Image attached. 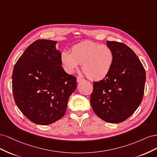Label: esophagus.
I'll return each instance as SVG.
<instances>
[{
    "mask_svg": "<svg viewBox=\"0 0 157 157\" xmlns=\"http://www.w3.org/2000/svg\"><path fill=\"white\" fill-rule=\"evenodd\" d=\"M83 80H84V78H82V77H77V82H80L83 81Z\"/></svg>",
    "mask_w": 157,
    "mask_h": 157,
    "instance_id": "34e87169",
    "label": "esophagus"
}]
</instances>
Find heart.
<instances>
[{
    "instance_id": "obj_1",
    "label": "heart",
    "mask_w": 157,
    "mask_h": 157,
    "mask_svg": "<svg viewBox=\"0 0 157 157\" xmlns=\"http://www.w3.org/2000/svg\"><path fill=\"white\" fill-rule=\"evenodd\" d=\"M60 59L63 69L68 73H73L82 64V71L90 79L99 80L110 72L114 54L106 45L87 40L74 45L71 52L63 50Z\"/></svg>"
}]
</instances>
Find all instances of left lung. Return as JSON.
Listing matches in <instances>:
<instances>
[{
  "mask_svg": "<svg viewBox=\"0 0 157 157\" xmlns=\"http://www.w3.org/2000/svg\"><path fill=\"white\" fill-rule=\"evenodd\" d=\"M114 54V62L107 77L94 82L90 103L103 121L119 123L129 118L144 97L145 71L129 47L115 41H107Z\"/></svg>",
  "mask_w": 157,
  "mask_h": 157,
  "instance_id": "left-lung-1",
  "label": "left lung"
}]
</instances>
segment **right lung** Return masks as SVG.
Here are the masks:
<instances>
[{
  "instance_id": "obj_1",
  "label": "right lung",
  "mask_w": 157,
  "mask_h": 157,
  "mask_svg": "<svg viewBox=\"0 0 157 157\" xmlns=\"http://www.w3.org/2000/svg\"><path fill=\"white\" fill-rule=\"evenodd\" d=\"M57 41L38 40L27 47L12 73V92L19 109L28 119L48 125L62 118L77 78L62 67Z\"/></svg>"
}]
</instances>
